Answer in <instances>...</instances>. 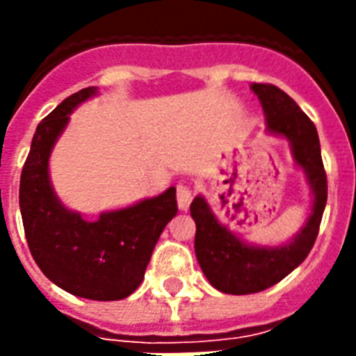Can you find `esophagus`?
<instances>
[{
  "label": "esophagus",
  "mask_w": 356,
  "mask_h": 356,
  "mask_svg": "<svg viewBox=\"0 0 356 356\" xmlns=\"http://www.w3.org/2000/svg\"><path fill=\"white\" fill-rule=\"evenodd\" d=\"M192 197H194V192L186 184H179L177 186V205L181 211H188L190 203H192Z\"/></svg>",
  "instance_id": "1"
}]
</instances>
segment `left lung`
<instances>
[{
  "label": "left lung",
  "mask_w": 356,
  "mask_h": 356,
  "mask_svg": "<svg viewBox=\"0 0 356 356\" xmlns=\"http://www.w3.org/2000/svg\"><path fill=\"white\" fill-rule=\"evenodd\" d=\"M266 114L268 133L290 142L293 161L303 168L314 203L305 227L290 242L275 248L249 245L220 223L205 197L197 195L190 214L195 222V257L212 286L223 293L245 296L262 292L298 268L314 245L327 203V175L321 161L316 125L286 92L273 85L253 83Z\"/></svg>",
  "instance_id": "left-lung-1"
}]
</instances>
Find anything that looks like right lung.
Returning <instances> with one entry per match:
<instances>
[{
    "instance_id": "right-lung-1",
    "label": "right lung",
    "mask_w": 356,
    "mask_h": 356,
    "mask_svg": "<svg viewBox=\"0 0 356 356\" xmlns=\"http://www.w3.org/2000/svg\"><path fill=\"white\" fill-rule=\"evenodd\" d=\"M88 86L66 97L36 127L19 179V211L33 259L66 292L96 301L127 298L144 281L155 243L177 214L175 188L88 222L58 201L49 181V155L79 103L96 96Z\"/></svg>"
}]
</instances>
